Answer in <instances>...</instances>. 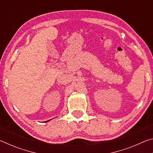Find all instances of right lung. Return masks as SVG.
Returning a JSON list of instances; mask_svg holds the SVG:
<instances>
[{
	"label": "right lung",
	"mask_w": 153,
	"mask_h": 153,
	"mask_svg": "<svg viewBox=\"0 0 153 153\" xmlns=\"http://www.w3.org/2000/svg\"><path fill=\"white\" fill-rule=\"evenodd\" d=\"M47 121H45V122H47Z\"/></svg>",
	"instance_id": "1"
}]
</instances>
